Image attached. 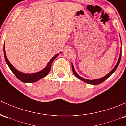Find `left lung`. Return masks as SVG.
I'll use <instances>...</instances> for the list:
<instances>
[{
	"instance_id": "8db88e82",
	"label": "left lung",
	"mask_w": 126,
	"mask_h": 126,
	"mask_svg": "<svg viewBox=\"0 0 126 126\" xmlns=\"http://www.w3.org/2000/svg\"><path fill=\"white\" fill-rule=\"evenodd\" d=\"M121 52H120L119 58H118V62H117L116 65L115 66V67H114V68H113V70L111 71H110L108 74H107L105 76H104V77H102V78H101V79H96V80H87V79H85L83 78V77H80V76H79V75H78V74H77V73H76V71H75L74 68V66H73V63H71V64H72V69H73V73H74V74L76 76V77H77V78L79 79H80V80H82V81L86 82V83H89V84H94V85H95V84H101V83H102V82H104L106 80V79H108L110 76H111V75H112L113 73H114V72H115V71L116 70V69L117 68V67H118V65H119V63H120V59H121Z\"/></svg>"
}]
</instances>
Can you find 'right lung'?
I'll return each instance as SVG.
<instances>
[{"instance_id":"obj_1","label":"right lung","mask_w":126,"mask_h":126,"mask_svg":"<svg viewBox=\"0 0 126 126\" xmlns=\"http://www.w3.org/2000/svg\"><path fill=\"white\" fill-rule=\"evenodd\" d=\"M3 50L5 61H6L8 67H9L10 70L12 71V73L15 74V76H16L19 80L24 82V83H33V82H36L37 81H38L39 80H40V79L45 77L46 75L48 74L49 71H50V67H51V64L52 62H53V61L59 55L58 53L56 55L53 56V57L50 59V61L49 62V63H48V64L47 65L46 68H45V69H43V70L41 71L38 72V73H33V74H25V73H21V72H19V71H18L16 69H15V68L11 64V63H9V61H8V59L6 57V53H5V45H4Z\"/></svg>"}]
</instances>
